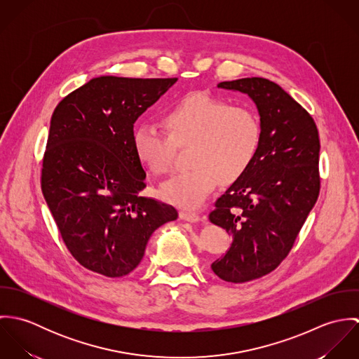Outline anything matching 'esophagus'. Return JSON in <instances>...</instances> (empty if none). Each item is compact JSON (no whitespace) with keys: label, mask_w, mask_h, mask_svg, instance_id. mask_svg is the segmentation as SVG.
Returning <instances> with one entry per match:
<instances>
[{"label":"esophagus","mask_w":359,"mask_h":359,"mask_svg":"<svg viewBox=\"0 0 359 359\" xmlns=\"http://www.w3.org/2000/svg\"><path fill=\"white\" fill-rule=\"evenodd\" d=\"M181 219L184 221H188V222H196L201 219L199 214L198 212H194V211H188V210H182L181 214H180Z\"/></svg>","instance_id":"1"}]
</instances>
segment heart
I'll return each mask as SVG.
<instances>
[{
    "instance_id": "b5f03b06",
    "label": "heart",
    "mask_w": 359,
    "mask_h": 359,
    "mask_svg": "<svg viewBox=\"0 0 359 359\" xmlns=\"http://www.w3.org/2000/svg\"><path fill=\"white\" fill-rule=\"evenodd\" d=\"M164 130L142 123L133 133L138 160L154 174L170 171L177 148L191 145V168L174 174L161 185L171 203L198 208L217 187L238 180L252 164L261 142V121L249 104H231L207 94H191L170 106Z\"/></svg>"
}]
</instances>
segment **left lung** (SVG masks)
<instances>
[{"mask_svg":"<svg viewBox=\"0 0 359 359\" xmlns=\"http://www.w3.org/2000/svg\"><path fill=\"white\" fill-rule=\"evenodd\" d=\"M218 87L248 94L262 128L255 160L208 214L232 238L211 269L243 283L268 275L290 253L319 196L320 144L311 114L273 81L252 77Z\"/></svg>","mask_w":359,"mask_h":359,"instance_id":"obj_1","label":"left lung"}]
</instances>
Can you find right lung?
I'll return each mask as SVG.
<instances>
[{"mask_svg":"<svg viewBox=\"0 0 359 359\" xmlns=\"http://www.w3.org/2000/svg\"><path fill=\"white\" fill-rule=\"evenodd\" d=\"M177 80L101 76L53 110L41 191L67 250L93 272L128 275L154 231L178 218L140 195L147 172L133 147L134 123Z\"/></svg>","mask_w":359,"mask_h":359,"instance_id":"add662e5","label":"right lung"}]
</instances>
